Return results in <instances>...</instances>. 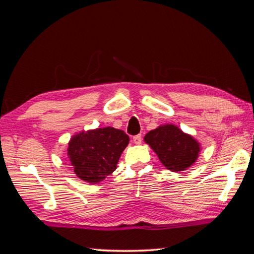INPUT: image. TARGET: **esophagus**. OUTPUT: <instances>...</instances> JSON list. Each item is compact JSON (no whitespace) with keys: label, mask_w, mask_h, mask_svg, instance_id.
Segmentation results:
<instances>
[{"label":"esophagus","mask_w":254,"mask_h":254,"mask_svg":"<svg viewBox=\"0 0 254 254\" xmlns=\"http://www.w3.org/2000/svg\"><path fill=\"white\" fill-rule=\"evenodd\" d=\"M133 142H134L135 144H140V143L142 142V135L141 134H137V135L133 136Z\"/></svg>","instance_id":"obj_1"}]
</instances>
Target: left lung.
<instances>
[{
  "instance_id": "8db88e82",
  "label": "left lung",
  "mask_w": 254,
  "mask_h": 254,
  "mask_svg": "<svg viewBox=\"0 0 254 254\" xmlns=\"http://www.w3.org/2000/svg\"><path fill=\"white\" fill-rule=\"evenodd\" d=\"M144 141L158 154L164 167L173 172L191 167L200 152L199 143L172 124L150 131Z\"/></svg>"
}]
</instances>
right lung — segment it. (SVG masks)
Wrapping results in <instances>:
<instances>
[{
    "label": "right lung",
    "mask_w": 254,
    "mask_h": 254,
    "mask_svg": "<svg viewBox=\"0 0 254 254\" xmlns=\"http://www.w3.org/2000/svg\"><path fill=\"white\" fill-rule=\"evenodd\" d=\"M128 141L126 132L111 127L82 132L68 143L67 158L77 177L98 183L115 171Z\"/></svg>",
    "instance_id": "add662e5"
}]
</instances>
